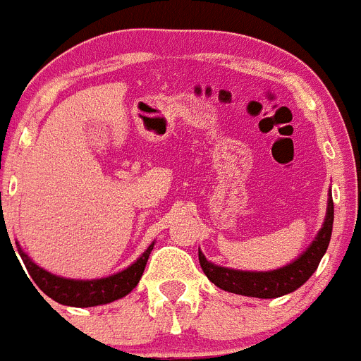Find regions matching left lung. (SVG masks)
I'll use <instances>...</instances> for the list:
<instances>
[{
    "mask_svg": "<svg viewBox=\"0 0 361 361\" xmlns=\"http://www.w3.org/2000/svg\"><path fill=\"white\" fill-rule=\"evenodd\" d=\"M332 222H334V204H332V198H329L325 222H323V227L317 233V237L298 259L279 269H271V271H240V269L224 268V266L209 262L202 251H198L200 266H202L209 281L216 284L218 288L226 290V292L259 299L281 298V295H286V293L302 286L312 277V274L316 271L321 259L325 255L326 247H329L330 235H332Z\"/></svg>",
    "mask_w": 361,
    "mask_h": 361,
    "instance_id": "8db88e82",
    "label": "left lung"
}]
</instances>
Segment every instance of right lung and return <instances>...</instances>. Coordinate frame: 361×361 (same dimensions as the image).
I'll use <instances>...</instances> for the list:
<instances>
[{
  "instance_id": "1",
  "label": "right lung",
  "mask_w": 361,
  "mask_h": 361,
  "mask_svg": "<svg viewBox=\"0 0 361 361\" xmlns=\"http://www.w3.org/2000/svg\"><path fill=\"white\" fill-rule=\"evenodd\" d=\"M20 250V255L23 259L27 271L31 275V279L36 283V286L42 292L51 298L53 301L60 302V305H68V307H99V305H106L115 299H121L124 295H128L132 290L137 286L139 279L143 275L147 260L150 257V251L154 250V242L147 247L143 255L135 260L134 264L128 266L126 269L114 274L110 277L104 279H92V281H77V279H63L59 275H53L49 271H45L38 264H35L29 257ZM40 293V292H38Z\"/></svg>"
}]
</instances>
